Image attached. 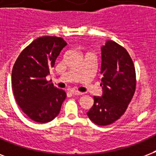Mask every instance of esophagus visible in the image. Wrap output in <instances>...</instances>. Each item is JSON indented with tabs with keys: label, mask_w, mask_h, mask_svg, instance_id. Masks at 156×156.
<instances>
[{
	"label": "esophagus",
	"mask_w": 156,
	"mask_h": 156,
	"mask_svg": "<svg viewBox=\"0 0 156 156\" xmlns=\"http://www.w3.org/2000/svg\"><path fill=\"white\" fill-rule=\"evenodd\" d=\"M71 94H73L74 95H82L83 94V92H80V91H78V90H72L70 91Z\"/></svg>",
	"instance_id": "34e87169"
}]
</instances>
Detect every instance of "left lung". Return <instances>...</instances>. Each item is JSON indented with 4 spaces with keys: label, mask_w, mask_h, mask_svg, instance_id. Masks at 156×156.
<instances>
[{
    "label": "left lung",
    "mask_w": 156,
    "mask_h": 156,
    "mask_svg": "<svg viewBox=\"0 0 156 156\" xmlns=\"http://www.w3.org/2000/svg\"><path fill=\"white\" fill-rule=\"evenodd\" d=\"M102 97L94 96V104L87 112L98 126L111 125L121 117L133 98L136 89L134 65L125 48L108 40L101 48Z\"/></svg>",
    "instance_id": "8db88e82"
}]
</instances>
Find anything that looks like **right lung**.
I'll return each mask as SVG.
<instances>
[{
    "mask_svg": "<svg viewBox=\"0 0 156 156\" xmlns=\"http://www.w3.org/2000/svg\"><path fill=\"white\" fill-rule=\"evenodd\" d=\"M66 44L61 37L38 38L22 51L13 65L11 81L16 102L35 122L52 121L66 100V91L54 87L46 76Z\"/></svg>",
    "mask_w": 156,
    "mask_h": 156,
    "instance_id": "add662e5",
    "label": "right lung"
}]
</instances>
